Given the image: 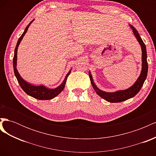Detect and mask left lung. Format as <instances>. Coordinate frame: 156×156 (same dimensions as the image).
I'll return each instance as SVG.
<instances>
[{"instance_id": "left-lung-1", "label": "left lung", "mask_w": 156, "mask_h": 156, "mask_svg": "<svg viewBox=\"0 0 156 156\" xmlns=\"http://www.w3.org/2000/svg\"><path fill=\"white\" fill-rule=\"evenodd\" d=\"M131 29L133 30L135 36L136 37V40H138L139 44L141 46V49H142V70H141L140 75H139V78L129 88L124 90H118L115 92H106L104 91L101 90L99 89L95 83H94L92 76L90 73V72H89V77L90 79L91 84L92 87L94 88V90L100 96L101 98L104 99L105 100L111 102V103H119L126 101L128 100L129 98L134 97L136 94H137L140 88H142L143 84L145 81V80L147 77L148 73V62H147V54H146V45L144 44L143 40L141 39L138 31L136 30L135 27H133L131 25H129Z\"/></svg>"}]
</instances>
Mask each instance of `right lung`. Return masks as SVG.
Returning <instances> with one entry per match:
<instances>
[{"label": "right lung", "mask_w": 156, "mask_h": 156, "mask_svg": "<svg viewBox=\"0 0 156 156\" xmlns=\"http://www.w3.org/2000/svg\"><path fill=\"white\" fill-rule=\"evenodd\" d=\"M33 21H34V20H33L29 23V24L27 25L26 29H25L24 32L23 33L22 35L21 36V37L19 38V40L17 41V45L16 47V49H15V51H14V56H13V71H14V73H15L16 77L17 79L18 83H20L21 88L26 92V94H27L28 95H29L33 98L37 99V100H51V99L54 98L56 96H57L58 94L63 90V89L65 87V84H66V82L67 78L68 77V75L71 73V69L69 70V72L67 73L66 76L62 84H61L60 85L58 86L57 88H54V89H50L48 88H46L45 87H44L43 85H40V86L32 85V84H30L29 83H28L27 82H26L25 80L20 76V73H19L18 71L16 68L17 49H18L19 45L20 44L22 39L23 38V36H24L25 34H26L28 29H29V26L33 22Z\"/></svg>", "instance_id": "obj_1"}]
</instances>
